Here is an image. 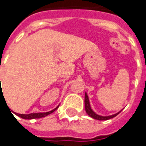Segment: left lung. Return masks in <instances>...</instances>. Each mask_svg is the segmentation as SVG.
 I'll return each mask as SVG.
<instances>
[{
  "mask_svg": "<svg viewBox=\"0 0 146 146\" xmlns=\"http://www.w3.org/2000/svg\"><path fill=\"white\" fill-rule=\"evenodd\" d=\"M84 103H85V110L86 112V113H87L88 115H90L91 118H93V119H95L97 120H108L110 119H112V118L116 116V115H117L121 111H119V113L111 115L103 116V115H98V114H96V113L92 110V108H91L90 106V100H89V97H88V95L86 93H85V100H84Z\"/></svg>",
  "mask_w": 146,
  "mask_h": 146,
  "instance_id": "obj_1",
  "label": "left lung"
}]
</instances>
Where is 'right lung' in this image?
<instances>
[{
    "label": "right lung",
    "instance_id": "1",
    "mask_svg": "<svg viewBox=\"0 0 146 146\" xmlns=\"http://www.w3.org/2000/svg\"><path fill=\"white\" fill-rule=\"evenodd\" d=\"M59 107L56 106L55 109H53L51 111H49V112H46V113H30V114H19V113H14L15 115H17L19 117L22 118V119H40V118L45 117L46 115H50V113H53L57 108Z\"/></svg>",
    "mask_w": 146,
    "mask_h": 146
}]
</instances>
